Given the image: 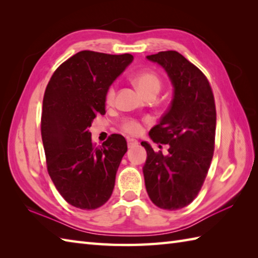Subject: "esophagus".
Returning a JSON list of instances; mask_svg holds the SVG:
<instances>
[{"label": "esophagus", "mask_w": 258, "mask_h": 258, "mask_svg": "<svg viewBox=\"0 0 258 258\" xmlns=\"http://www.w3.org/2000/svg\"><path fill=\"white\" fill-rule=\"evenodd\" d=\"M138 144H139V142L136 141V140H134V139H127V146H128V149H131V147H133V146L138 145Z\"/></svg>", "instance_id": "esophagus-1"}]
</instances>
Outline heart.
<instances>
[{"label":"heart","instance_id":"1","mask_svg":"<svg viewBox=\"0 0 258 258\" xmlns=\"http://www.w3.org/2000/svg\"><path fill=\"white\" fill-rule=\"evenodd\" d=\"M134 83L138 86V89L143 93L144 95L149 94L151 92H160L161 90V79L158 75L154 72H150V71H145V72H141L135 74L133 76ZM115 96H116V84H112L108 87L105 94V102L107 105H112L115 101ZM150 120H143L141 122L139 119L134 118H127L124 119L120 127L124 132L128 133L131 135H139L143 132L144 125L149 124Z\"/></svg>","mask_w":258,"mask_h":258}]
</instances>
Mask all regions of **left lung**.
Wrapping results in <instances>:
<instances>
[{
	"mask_svg": "<svg viewBox=\"0 0 258 258\" xmlns=\"http://www.w3.org/2000/svg\"><path fill=\"white\" fill-rule=\"evenodd\" d=\"M166 71L174 86V98L161 122L151 130V139L167 144L168 155L154 152L142 142L147 158L143 167L147 194L167 211L190 204L206 178L215 147L216 107L207 78L176 51L149 55Z\"/></svg>",
	"mask_w": 258,
	"mask_h": 258,
	"instance_id": "obj_1",
	"label": "left lung"
}]
</instances>
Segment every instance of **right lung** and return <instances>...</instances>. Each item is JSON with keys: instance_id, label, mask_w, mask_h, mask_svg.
<instances>
[{"instance_id": "1", "label": "right lung", "mask_w": 258, "mask_h": 258, "mask_svg": "<svg viewBox=\"0 0 258 258\" xmlns=\"http://www.w3.org/2000/svg\"><path fill=\"white\" fill-rule=\"evenodd\" d=\"M132 61L127 53L81 51L59 65L46 86L41 134L47 172L63 199L81 210L101 207L113 193L127 143L112 134L95 146L89 128L105 114L107 89Z\"/></svg>"}]
</instances>
